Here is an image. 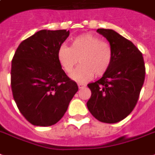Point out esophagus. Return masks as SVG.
Instances as JSON below:
<instances>
[{"label": "esophagus", "mask_w": 155, "mask_h": 155, "mask_svg": "<svg viewBox=\"0 0 155 155\" xmlns=\"http://www.w3.org/2000/svg\"><path fill=\"white\" fill-rule=\"evenodd\" d=\"M78 86L79 89H82V88H83L84 87H85V85H84V84H82V83H78Z\"/></svg>", "instance_id": "34e87169"}]
</instances>
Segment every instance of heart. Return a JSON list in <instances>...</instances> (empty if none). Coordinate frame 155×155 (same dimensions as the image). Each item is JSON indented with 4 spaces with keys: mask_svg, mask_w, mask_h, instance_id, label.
Segmentation results:
<instances>
[{
    "mask_svg": "<svg viewBox=\"0 0 155 155\" xmlns=\"http://www.w3.org/2000/svg\"><path fill=\"white\" fill-rule=\"evenodd\" d=\"M113 56L111 45L92 34L78 36L71 41L70 47L61 45L57 52L58 60L67 73L73 72L79 59L80 65L70 77L81 83L91 80L94 74L104 75L112 64Z\"/></svg>",
    "mask_w": 155,
    "mask_h": 155,
    "instance_id": "obj_1",
    "label": "heart"
}]
</instances>
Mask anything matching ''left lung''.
Segmentation results:
<instances>
[{
    "label": "left lung",
    "mask_w": 155,
    "mask_h": 155,
    "mask_svg": "<svg viewBox=\"0 0 155 155\" xmlns=\"http://www.w3.org/2000/svg\"><path fill=\"white\" fill-rule=\"evenodd\" d=\"M113 48V61L101 78L87 84L91 91L87 106L104 123L119 122L137 103L144 84L145 67L141 52L131 41L113 30L98 29Z\"/></svg>",
    "instance_id": "1"
}]
</instances>
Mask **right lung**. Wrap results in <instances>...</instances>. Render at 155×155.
I'll return each instance as SVG.
<instances>
[{
    "label": "right lung",
    "mask_w": 155,
    "mask_h": 155,
    "mask_svg": "<svg viewBox=\"0 0 155 155\" xmlns=\"http://www.w3.org/2000/svg\"><path fill=\"white\" fill-rule=\"evenodd\" d=\"M69 30H42L19 45L11 62L13 97L34 125L50 126L60 120L78 87L67 76L57 58Z\"/></svg>",
    "instance_id": "1"
}]
</instances>
